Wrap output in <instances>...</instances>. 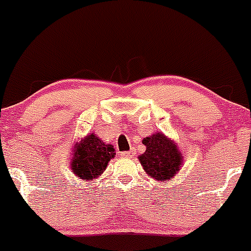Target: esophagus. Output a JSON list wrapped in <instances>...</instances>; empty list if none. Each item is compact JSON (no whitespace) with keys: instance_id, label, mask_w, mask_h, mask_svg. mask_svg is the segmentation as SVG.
<instances>
[{"instance_id":"esophagus-1","label":"esophagus","mask_w":251,"mask_h":251,"mask_svg":"<svg viewBox=\"0 0 251 251\" xmlns=\"http://www.w3.org/2000/svg\"><path fill=\"white\" fill-rule=\"evenodd\" d=\"M134 154H135L134 151H122L119 155L123 158H132V157H134Z\"/></svg>"}]
</instances>
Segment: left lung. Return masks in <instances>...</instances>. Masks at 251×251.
I'll return each mask as SVG.
<instances>
[{
    "label": "left lung",
    "mask_w": 251,
    "mask_h": 251,
    "mask_svg": "<svg viewBox=\"0 0 251 251\" xmlns=\"http://www.w3.org/2000/svg\"><path fill=\"white\" fill-rule=\"evenodd\" d=\"M146 151L138 159L147 176L167 183L176 176L183 167V154L178 144L160 132L153 133L142 141Z\"/></svg>",
    "instance_id": "1"
}]
</instances>
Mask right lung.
I'll use <instances>...</instances> for the list:
<instances>
[{"instance_id": "add662e5", "label": "right lung", "mask_w": 251, "mask_h": 251, "mask_svg": "<svg viewBox=\"0 0 251 251\" xmlns=\"http://www.w3.org/2000/svg\"><path fill=\"white\" fill-rule=\"evenodd\" d=\"M72 149L71 171L77 178L84 181H92L102 176L109 160L116 155L113 146L105 144L94 133L80 138L73 144Z\"/></svg>"}]
</instances>
